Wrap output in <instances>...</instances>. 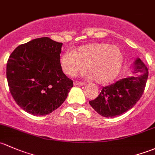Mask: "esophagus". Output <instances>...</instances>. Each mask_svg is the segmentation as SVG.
I'll return each instance as SVG.
<instances>
[{
	"instance_id": "esophagus-1",
	"label": "esophagus",
	"mask_w": 155,
	"mask_h": 155,
	"mask_svg": "<svg viewBox=\"0 0 155 155\" xmlns=\"http://www.w3.org/2000/svg\"><path fill=\"white\" fill-rule=\"evenodd\" d=\"M85 84V82H78V81H75L74 82V85L77 86V85H84Z\"/></svg>"
}]
</instances>
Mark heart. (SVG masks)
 Instances as JSON below:
<instances>
[{
    "label": "heart",
    "mask_w": 155,
    "mask_h": 155,
    "mask_svg": "<svg viewBox=\"0 0 155 155\" xmlns=\"http://www.w3.org/2000/svg\"><path fill=\"white\" fill-rule=\"evenodd\" d=\"M62 71L69 76L87 71L88 78L96 82L105 84L118 76L123 64V55L115 45L94 43L78 48L76 51L65 52L60 58Z\"/></svg>",
    "instance_id": "obj_1"
}]
</instances>
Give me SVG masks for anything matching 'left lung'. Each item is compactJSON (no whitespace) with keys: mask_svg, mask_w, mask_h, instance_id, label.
I'll use <instances>...</instances> for the list:
<instances>
[{"mask_svg":"<svg viewBox=\"0 0 155 155\" xmlns=\"http://www.w3.org/2000/svg\"><path fill=\"white\" fill-rule=\"evenodd\" d=\"M133 74L102 88L91 106L101 116L114 117L121 115L134 106L142 97L149 71L140 58H137L132 65Z\"/></svg>","mask_w":155,"mask_h":155,"instance_id":"8db88e82","label":"left lung"}]
</instances>
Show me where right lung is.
Masks as SVG:
<instances>
[{
	"label": "right lung",
	"mask_w": 155,
	"mask_h": 155,
	"mask_svg": "<svg viewBox=\"0 0 155 155\" xmlns=\"http://www.w3.org/2000/svg\"><path fill=\"white\" fill-rule=\"evenodd\" d=\"M62 43L48 37L20 45L6 64L9 91L16 103L34 116H45L61 106L73 86L60 64Z\"/></svg>",
	"instance_id": "add662e5"
}]
</instances>
